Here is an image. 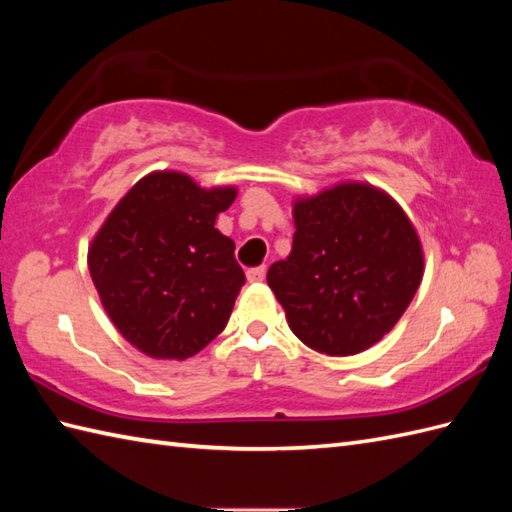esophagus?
Returning <instances> with one entry per match:
<instances>
[{
	"mask_svg": "<svg viewBox=\"0 0 512 512\" xmlns=\"http://www.w3.org/2000/svg\"><path fill=\"white\" fill-rule=\"evenodd\" d=\"M246 277H248L250 284H255V281H264V279H266V266L262 264V266L253 268V270H248Z\"/></svg>",
	"mask_w": 512,
	"mask_h": 512,
	"instance_id": "1",
	"label": "esophagus"
}]
</instances>
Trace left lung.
Returning <instances> with one entry per match:
<instances>
[{
    "label": "left lung",
    "instance_id": "obj_1",
    "mask_svg": "<svg viewBox=\"0 0 512 512\" xmlns=\"http://www.w3.org/2000/svg\"><path fill=\"white\" fill-rule=\"evenodd\" d=\"M292 215L290 255L266 275L290 330L328 356L367 350L394 328L420 286L416 228L385 191L363 182L301 198Z\"/></svg>",
    "mask_w": 512,
    "mask_h": 512
}]
</instances>
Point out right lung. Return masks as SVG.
<instances>
[{
    "mask_svg": "<svg viewBox=\"0 0 512 512\" xmlns=\"http://www.w3.org/2000/svg\"><path fill=\"white\" fill-rule=\"evenodd\" d=\"M235 198V187L149 173L92 239L88 266L103 308L140 352L184 361L226 328L246 277L215 217Z\"/></svg>",
    "mask_w": 512,
    "mask_h": 512,
    "instance_id": "obj_1",
    "label": "right lung"
}]
</instances>
